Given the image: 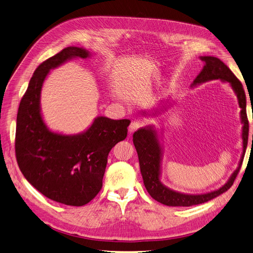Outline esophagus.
<instances>
[{
	"instance_id": "1",
	"label": "esophagus",
	"mask_w": 253,
	"mask_h": 253,
	"mask_svg": "<svg viewBox=\"0 0 253 253\" xmlns=\"http://www.w3.org/2000/svg\"><path fill=\"white\" fill-rule=\"evenodd\" d=\"M141 122L140 121H132V122H131V124L129 125V128H128V130H129V132L130 133H133V132H135V131L141 126Z\"/></svg>"
}]
</instances>
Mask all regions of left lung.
<instances>
[{"label":"left lung","mask_w":253,"mask_h":253,"mask_svg":"<svg viewBox=\"0 0 253 253\" xmlns=\"http://www.w3.org/2000/svg\"><path fill=\"white\" fill-rule=\"evenodd\" d=\"M200 59L205 63V65L202 71L191 84V87L214 80L227 83L232 86L233 91L238 98V103L241 108L240 118L241 123L243 125L241 136H242L243 140V151L238 168L230 174L227 182L222 185L220 188L202 194L183 193L169 188L168 186L161 182V163L163 157V146L161 144L162 139L160 135L161 132L159 133V131L154 125H148L139 128L133 134V144L137 152L139 169L145 187L154 200L169 207H190L200 205L215 199V197L229 189L237 177L241 166H242L247 148L249 125L246 115V95L242 84L221 60L211 56H203L200 57ZM161 106L164 107L163 105ZM159 109L162 111V108H153L152 111H144L142 115L145 117H156L159 113Z\"/></svg>","instance_id":"obj_1"}]
</instances>
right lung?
<instances>
[{
    "mask_svg": "<svg viewBox=\"0 0 253 253\" xmlns=\"http://www.w3.org/2000/svg\"><path fill=\"white\" fill-rule=\"evenodd\" d=\"M83 47L68 46L38 66L20 101L15 135L18 167L27 181L49 200L81 207L98 194L116 144L127 136L129 120L103 116L81 133L64 134L50 130L41 113L42 85L49 71L72 59L90 58Z\"/></svg>",
    "mask_w": 253,
    "mask_h": 253,
    "instance_id": "add662e5",
    "label": "right lung"
}]
</instances>
